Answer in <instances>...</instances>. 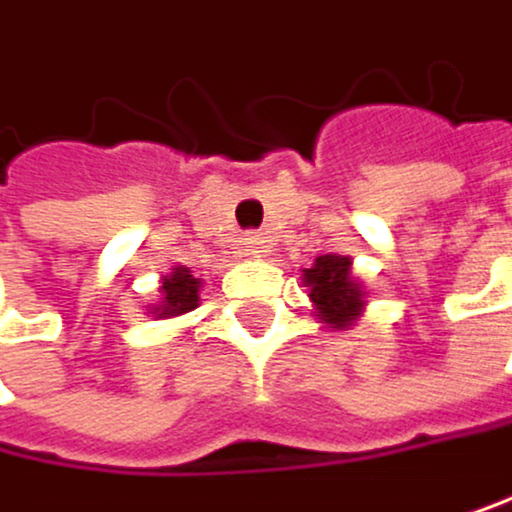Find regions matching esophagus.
I'll list each match as a JSON object with an SVG mask.
<instances>
[{"label":"esophagus","instance_id":"obj_1","mask_svg":"<svg viewBox=\"0 0 512 512\" xmlns=\"http://www.w3.org/2000/svg\"><path fill=\"white\" fill-rule=\"evenodd\" d=\"M242 248H245L248 258H261V254L270 251V239L261 236V233H248V236L242 239Z\"/></svg>","mask_w":512,"mask_h":512}]
</instances>
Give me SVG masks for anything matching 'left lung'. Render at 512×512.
I'll list each match as a JSON object with an SVG mask.
<instances>
[{"label":"left lung","mask_w":512,"mask_h":512,"mask_svg":"<svg viewBox=\"0 0 512 512\" xmlns=\"http://www.w3.org/2000/svg\"><path fill=\"white\" fill-rule=\"evenodd\" d=\"M345 254H320L314 267L301 270V286L311 298L314 317L326 329H351L367 311V289L351 270Z\"/></svg>","instance_id":"1"}]
</instances>
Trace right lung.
Masks as SVG:
<instances>
[{
    "label": "right lung",
    "mask_w": 512,
    "mask_h": 512,
    "mask_svg": "<svg viewBox=\"0 0 512 512\" xmlns=\"http://www.w3.org/2000/svg\"><path fill=\"white\" fill-rule=\"evenodd\" d=\"M161 298L158 304L149 307V314H155L158 320H170V317H183L198 307V292H201V279L192 276L189 267H173L164 279H161Z\"/></svg>",
    "instance_id": "add662e5"
}]
</instances>
